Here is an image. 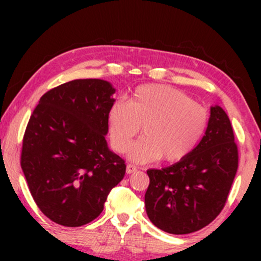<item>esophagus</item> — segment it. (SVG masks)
Returning <instances> with one entry per match:
<instances>
[{
	"mask_svg": "<svg viewBox=\"0 0 261 261\" xmlns=\"http://www.w3.org/2000/svg\"><path fill=\"white\" fill-rule=\"evenodd\" d=\"M136 170H138V167H135L134 164H127V167H126V173H127V174H133Z\"/></svg>",
	"mask_w": 261,
	"mask_h": 261,
	"instance_id": "obj_1",
	"label": "esophagus"
}]
</instances>
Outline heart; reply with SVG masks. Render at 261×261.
<instances>
[{"label": "heart", "instance_id": "b5f03b06", "mask_svg": "<svg viewBox=\"0 0 261 261\" xmlns=\"http://www.w3.org/2000/svg\"><path fill=\"white\" fill-rule=\"evenodd\" d=\"M110 141L115 151L125 152L143 126V138L128 156L138 163L162 158L179 162L201 143L208 127V112L184 92L165 84L140 86L128 103L115 101L107 112Z\"/></svg>", "mask_w": 261, "mask_h": 261}]
</instances>
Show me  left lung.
I'll list each match as a JSON object with an SVG mask.
<instances>
[{"label": "left lung", "mask_w": 261, "mask_h": 261, "mask_svg": "<svg viewBox=\"0 0 261 261\" xmlns=\"http://www.w3.org/2000/svg\"><path fill=\"white\" fill-rule=\"evenodd\" d=\"M238 165L230 118L220 106H212L208 127L196 149L170 167L146 172L147 217L173 235L201 230L225 207Z\"/></svg>", "instance_id": "obj_1"}]
</instances>
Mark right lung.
I'll use <instances>...</instances> for the list:
<instances>
[{
    "label": "right lung",
    "mask_w": 261,
    "mask_h": 261,
    "mask_svg": "<svg viewBox=\"0 0 261 261\" xmlns=\"http://www.w3.org/2000/svg\"><path fill=\"white\" fill-rule=\"evenodd\" d=\"M115 91L103 80L70 81L46 92L29 120L21 168L35 203L58 225L98 217L125 175V160L105 139Z\"/></svg>",
    "instance_id": "add662e5"
}]
</instances>
